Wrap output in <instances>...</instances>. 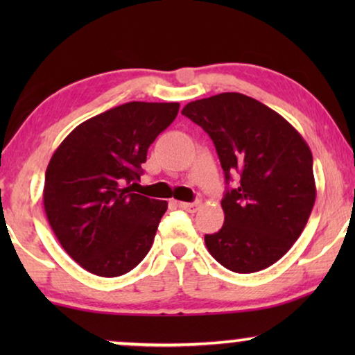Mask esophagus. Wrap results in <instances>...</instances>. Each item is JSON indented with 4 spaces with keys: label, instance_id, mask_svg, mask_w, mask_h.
I'll use <instances>...</instances> for the list:
<instances>
[{
    "label": "esophagus",
    "instance_id": "esophagus-1",
    "mask_svg": "<svg viewBox=\"0 0 355 355\" xmlns=\"http://www.w3.org/2000/svg\"><path fill=\"white\" fill-rule=\"evenodd\" d=\"M178 207L182 208V210L189 211V213H196V211L198 210V208H200V202H191V203H187V202H178Z\"/></svg>",
    "mask_w": 355,
    "mask_h": 355
}]
</instances>
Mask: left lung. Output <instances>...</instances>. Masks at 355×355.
Wrapping results in <instances>:
<instances>
[{"mask_svg":"<svg viewBox=\"0 0 355 355\" xmlns=\"http://www.w3.org/2000/svg\"><path fill=\"white\" fill-rule=\"evenodd\" d=\"M182 114L215 144L226 182L225 223L205 234L213 259L234 273L276 263L302 234L315 205L313 158L297 130L259 100L237 94L191 101Z\"/></svg>","mask_w":355,"mask_h":355,"instance_id":"1","label":"left lung"}]
</instances>
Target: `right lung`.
Listing matches in <instances>:
<instances>
[{"label": "right lung", "mask_w": 355, "mask_h": 355, "mask_svg": "<svg viewBox=\"0 0 355 355\" xmlns=\"http://www.w3.org/2000/svg\"><path fill=\"white\" fill-rule=\"evenodd\" d=\"M179 103L129 101L77 125L48 163L43 207L62 249L103 278L125 275L148 254L166 200L134 193L155 139Z\"/></svg>", "instance_id": "1"}]
</instances>
